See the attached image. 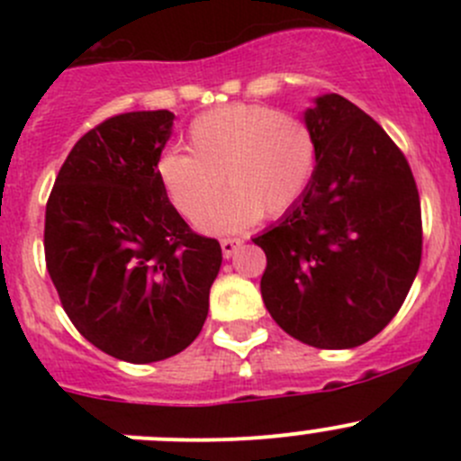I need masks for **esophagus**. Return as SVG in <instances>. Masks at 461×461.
I'll return each mask as SVG.
<instances>
[{
    "instance_id": "1",
    "label": "esophagus",
    "mask_w": 461,
    "mask_h": 461,
    "mask_svg": "<svg viewBox=\"0 0 461 461\" xmlns=\"http://www.w3.org/2000/svg\"><path fill=\"white\" fill-rule=\"evenodd\" d=\"M240 248H243V240L240 239H222L221 240V249H222V257L225 258L234 257Z\"/></svg>"
}]
</instances>
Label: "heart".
<instances>
[{"label": "heart", "mask_w": 461, "mask_h": 461, "mask_svg": "<svg viewBox=\"0 0 461 461\" xmlns=\"http://www.w3.org/2000/svg\"><path fill=\"white\" fill-rule=\"evenodd\" d=\"M189 153L169 149L156 162L160 187L185 218H198L220 193L230 194L198 221L209 234H230L260 216L290 212L317 167V144L299 118L260 104H230L198 115Z\"/></svg>", "instance_id": "heart-1"}]
</instances>
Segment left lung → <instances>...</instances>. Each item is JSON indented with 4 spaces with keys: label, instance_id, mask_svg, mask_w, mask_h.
<instances>
[{
    "label": "left lung",
    "instance_id": "left-lung-1",
    "mask_svg": "<svg viewBox=\"0 0 461 461\" xmlns=\"http://www.w3.org/2000/svg\"><path fill=\"white\" fill-rule=\"evenodd\" d=\"M305 127L317 167L301 201L257 236L260 294L290 337L323 350L370 341L393 321L421 260V209L406 158L337 93L314 97Z\"/></svg>",
    "mask_w": 461,
    "mask_h": 461
}]
</instances>
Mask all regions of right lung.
<instances>
[{
  "mask_svg": "<svg viewBox=\"0 0 461 461\" xmlns=\"http://www.w3.org/2000/svg\"><path fill=\"white\" fill-rule=\"evenodd\" d=\"M171 111H133L85 133L46 203L50 281L77 332L115 359L151 364L201 334L222 263L156 174Z\"/></svg>",
  "mask_w": 461,
  "mask_h": 461,
  "instance_id": "1",
  "label": "right lung"
}]
</instances>
